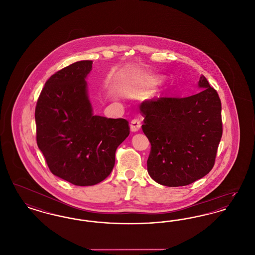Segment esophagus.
<instances>
[{"instance_id":"obj_1","label":"esophagus","mask_w":255,"mask_h":255,"mask_svg":"<svg viewBox=\"0 0 255 255\" xmlns=\"http://www.w3.org/2000/svg\"><path fill=\"white\" fill-rule=\"evenodd\" d=\"M140 126H141L140 121L135 119V120H133V121L131 122V124H130V130H131L132 132H137V131H139Z\"/></svg>"}]
</instances>
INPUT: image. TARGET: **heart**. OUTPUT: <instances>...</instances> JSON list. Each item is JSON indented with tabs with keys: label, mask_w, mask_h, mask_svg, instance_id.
Masks as SVG:
<instances>
[{
	"label": "heart",
	"mask_w": 255,
	"mask_h": 255,
	"mask_svg": "<svg viewBox=\"0 0 255 255\" xmlns=\"http://www.w3.org/2000/svg\"><path fill=\"white\" fill-rule=\"evenodd\" d=\"M158 80H155V81H153V82H152V85H156V84H158Z\"/></svg>",
	"instance_id": "obj_1"
}]
</instances>
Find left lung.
Segmentation results:
<instances>
[{"mask_svg": "<svg viewBox=\"0 0 255 255\" xmlns=\"http://www.w3.org/2000/svg\"><path fill=\"white\" fill-rule=\"evenodd\" d=\"M202 91L183 98L161 97L139 105L142 131L151 143L150 177L161 185L184 186L212 169L222 137L217 92L201 75Z\"/></svg>", "mask_w": 255, "mask_h": 255, "instance_id": "obj_1", "label": "left lung"}]
</instances>
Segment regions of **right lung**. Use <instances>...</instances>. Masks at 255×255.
I'll use <instances>...</instances> for the list:
<instances>
[{
	"label": "right lung",
	"mask_w": 255,
	"mask_h": 255,
	"mask_svg": "<svg viewBox=\"0 0 255 255\" xmlns=\"http://www.w3.org/2000/svg\"><path fill=\"white\" fill-rule=\"evenodd\" d=\"M93 61L75 62L49 77L35 109L37 145L51 173L74 185H95L114 168L129 135L124 119L95 116L87 76Z\"/></svg>",
	"instance_id": "right-lung-1"
}]
</instances>
